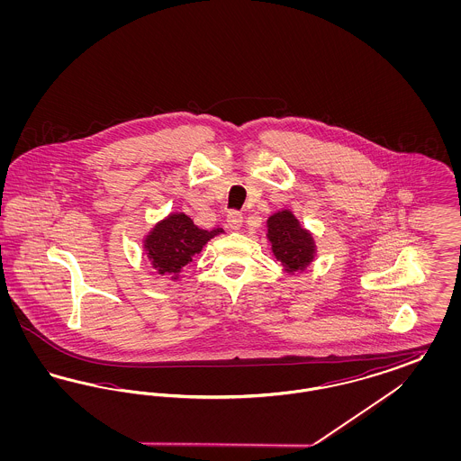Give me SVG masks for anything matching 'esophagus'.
<instances>
[{"instance_id": "obj_1", "label": "esophagus", "mask_w": 461, "mask_h": 461, "mask_svg": "<svg viewBox=\"0 0 461 461\" xmlns=\"http://www.w3.org/2000/svg\"><path fill=\"white\" fill-rule=\"evenodd\" d=\"M226 221H228V226L231 230H240L241 224H243V214L240 211H231V212H228Z\"/></svg>"}]
</instances>
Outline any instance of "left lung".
Instances as JSON below:
<instances>
[{"label":"left lung","instance_id":"left-lung-1","mask_svg":"<svg viewBox=\"0 0 461 461\" xmlns=\"http://www.w3.org/2000/svg\"><path fill=\"white\" fill-rule=\"evenodd\" d=\"M267 239L275 258L288 273L304 269L314 258L312 237L299 226L290 211H280L267 220Z\"/></svg>","mask_w":461,"mask_h":461}]
</instances>
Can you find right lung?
<instances>
[{
    "mask_svg": "<svg viewBox=\"0 0 461 461\" xmlns=\"http://www.w3.org/2000/svg\"><path fill=\"white\" fill-rule=\"evenodd\" d=\"M222 230H200L186 214H171L158 222L145 240V249L154 267L162 275L179 273L202 250V247Z\"/></svg>",
    "mask_w": 461,
    "mask_h": 461,
    "instance_id": "1",
    "label": "right lung"
}]
</instances>
